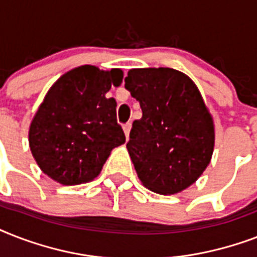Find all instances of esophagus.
Listing matches in <instances>:
<instances>
[{"mask_svg": "<svg viewBox=\"0 0 257 257\" xmlns=\"http://www.w3.org/2000/svg\"><path fill=\"white\" fill-rule=\"evenodd\" d=\"M122 128H124L125 136H126V140H128V139H129V132H131V128H132V124H131V122H128V124H125L124 126H122Z\"/></svg>", "mask_w": 257, "mask_h": 257, "instance_id": "esophagus-1", "label": "esophagus"}]
</instances>
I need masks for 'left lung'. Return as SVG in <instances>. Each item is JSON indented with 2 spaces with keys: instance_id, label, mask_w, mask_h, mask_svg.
Listing matches in <instances>:
<instances>
[{
  "instance_id": "left-lung-1",
  "label": "left lung",
  "mask_w": 257,
  "mask_h": 257,
  "mask_svg": "<svg viewBox=\"0 0 257 257\" xmlns=\"http://www.w3.org/2000/svg\"><path fill=\"white\" fill-rule=\"evenodd\" d=\"M125 88L140 102L126 144L139 179L160 195L195 183L211 163L215 125L196 84L171 68L131 69Z\"/></svg>"
}]
</instances>
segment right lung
<instances>
[{
    "mask_svg": "<svg viewBox=\"0 0 257 257\" xmlns=\"http://www.w3.org/2000/svg\"><path fill=\"white\" fill-rule=\"evenodd\" d=\"M122 70L82 65L66 72L48 90L29 128L34 160L54 181L77 185L100 175L113 148L125 143L114 98Z\"/></svg>",
    "mask_w": 257,
    "mask_h": 257,
    "instance_id": "right-lung-1",
    "label": "right lung"
}]
</instances>
